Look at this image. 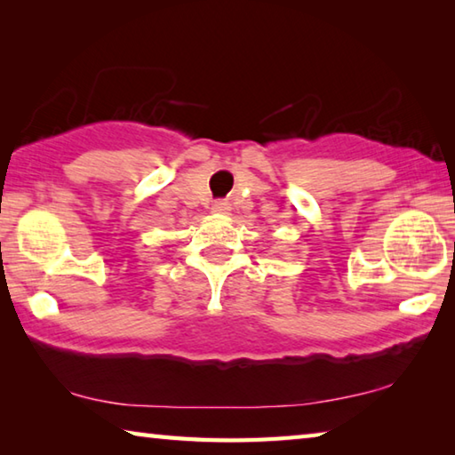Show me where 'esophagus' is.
I'll list each match as a JSON object with an SVG mask.
<instances>
[{"label": "esophagus", "instance_id": "obj_1", "mask_svg": "<svg viewBox=\"0 0 455 455\" xmlns=\"http://www.w3.org/2000/svg\"><path fill=\"white\" fill-rule=\"evenodd\" d=\"M228 211V204L225 200H217V203L212 204V212H227Z\"/></svg>", "mask_w": 455, "mask_h": 455}]
</instances>
